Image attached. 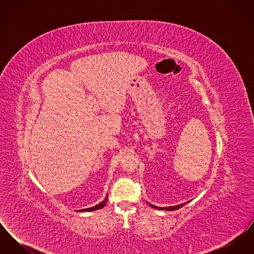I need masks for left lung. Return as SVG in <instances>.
<instances>
[{"label":"left lung","mask_w":254,"mask_h":254,"mask_svg":"<svg viewBox=\"0 0 254 254\" xmlns=\"http://www.w3.org/2000/svg\"><path fill=\"white\" fill-rule=\"evenodd\" d=\"M187 204V203H184V204H181V205H173V206H167V207H159V206H156V205H151V204H149V205L151 206V207H153V208H156V209H160V210H168V211H172V210H176V209H179L180 207H182L183 205H185Z\"/></svg>","instance_id":"8db88e82"}]
</instances>
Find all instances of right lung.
<instances>
[{
    "instance_id": "add662e5",
    "label": "right lung",
    "mask_w": 254,
    "mask_h": 254,
    "mask_svg": "<svg viewBox=\"0 0 254 254\" xmlns=\"http://www.w3.org/2000/svg\"><path fill=\"white\" fill-rule=\"evenodd\" d=\"M108 196H109V194L107 195L106 199H105L102 203L98 204V205H95V206H92V207H89V208H85V209H80L79 211H93V210H97V209H100V208L104 207V206L106 205V204H107V202H108Z\"/></svg>"
}]
</instances>
